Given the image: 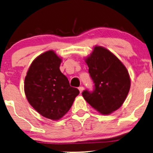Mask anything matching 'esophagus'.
I'll list each match as a JSON object with an SVG mask.
<instances>
[{
  "label": "esophagus",
  "instance_id": "esophagus-1",
  "mask_svg": "<svg viewBox=\"0 0 153 153\" xmlns=\"http://www.w3.org/2000/svg\"><path fill=\"white\" fill-rule=\"evenodd\" d=\"M78 89L79 91V93H81L83 91V90H84V87H83V86H79V87L78 88Z\"/></svg>",
  "mask_w": 153,
  "mask_h": 153
}]
</instances>
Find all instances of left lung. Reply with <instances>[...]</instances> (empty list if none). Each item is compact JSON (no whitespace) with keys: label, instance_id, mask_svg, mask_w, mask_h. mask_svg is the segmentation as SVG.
Segmentation results:
<instances>
[{"label":"left lung","instance_id":"1","mask_svg":"<svg viewBox=\"0 0 153 153\" xmlns=\"http://www.w3.org/2000/svg\"><path fill=\"white\" fill-rule=\"evenodd\" d=\"M85 61L94 89L82 93L84 100L103 115L117 110L126 100L131 87L126 68L113 53L99 46L94 47Z\"/></svg>","mask_w":153,"mask_h":153}]
</instances>
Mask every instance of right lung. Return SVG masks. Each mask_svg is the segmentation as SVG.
Wrapping results in <instances>:
<instances>
[{"mask_svg": "<svg viewBox=\"0 0 153 153\" xmlns=\"http://www.w3.org/2000/svg\"><path fill=\"white\" fill-rule=\"evenodd\" d=\"M62 59L48 51L33 61L25 79L29 103L43 117L58 120L69 111L79 90L60 70Z\"/></svg>", "mask_w": 153, "mask_h": 153, "instance_id": "1", "label": "right lung"}]
</instances>
